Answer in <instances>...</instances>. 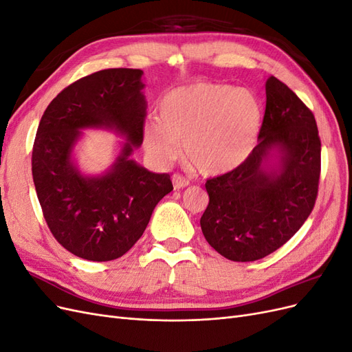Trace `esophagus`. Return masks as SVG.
Here are the masks:
<instances>
[{"mask_svg": "<svg viewBox=\"0 0 352 352\" xmlns=\"http://www.w3.org/2000/svg\"><path fill=\"white\" fill-rule=\"evenodd\" d=\"M172 180H173V188L175 189H182V188H186V186L190 185V180L186 179L185 176H182V175H179V173L173 175Z\"/></svg>", "mask_w": 352, "mask_h": 352, "instance_id": "esophagus-1", "label": "esophagus"}]
</instances>
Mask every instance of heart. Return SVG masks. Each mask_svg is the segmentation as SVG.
<instances>
[{
    "label": "heart",
    "instance_id": "heart-1",
    "mask_svg": "<svg viewBox=\"0 0 352 352\" xmlns=\"http://www.w3.org/2000/svg\"><path fill=\"white\" fill-rule=\"evenodd\" d=\"M261 104L245 88L197 82L168 91L157 119L145 123V150L168 163L180 150L201 173L220 175L241 166L254 150L261 124Z\"/></svg>",
    "mask_w": 352,
    "mask_h": 352
}]
</instances>
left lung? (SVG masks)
Listing matches in <instances>:
<instances>
[{
  "label": "left lung",
  "mask_w": 352,
  "mask_h": 352,
  "mask_svg": "<svg viewBox=\"0 0 352 352\" xmlns=\"http://www.w3.org/2000/svg\"><path fill=\"white\" fill-rule=\"evenodd\" d=\"M258 144L232 172L207 179L199 223L207 242L232 261H255L300 230L314 208L322 142L314 114L283 82L265 80ZM272 152L278 167L263 166Z\"/></svg>",
  "instance_id": "1"
}]
</instances>
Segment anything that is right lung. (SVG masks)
<instances>
[{"instance_id":"right-lung-1","label":"right lung","mask_w":352,"mask_h":352,"mask_svg":"<svg viewBox=\"0 0 352 352\" xmlns=\"http://www.w3.org/2000/svg\"><path fill=\"white\" fill-rule=\"evenodd\" d=\"M140 69H105L69 85L42 114L32 150V176L47 225L76 257L110 261L129 251L158 201L173 190L167 173L129 160L144 141L145 98ZM85 126H109L128 142L109 174L85 178L71 150Z\"/></svg>"}]
</instances>
